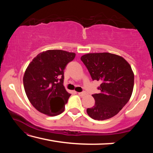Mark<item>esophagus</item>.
Returning a JSON list of instances; mask_svg holds the SVG:
<instances>
[{"label": "esophagus", "mask_w": 153, "mask_h": 153, "mask_svg": "<svg viewBox=\"0 0 153 153\" xmlns=\"http://www.w3.org/2000/svg\"><path fill=\"white\" fill-rule=\"evenodd\" d=\"M78 94L80 96V97H84L85 95H86V93L85 92H78Z\"/></svg>", "instance_id": "1"}]
</instances>
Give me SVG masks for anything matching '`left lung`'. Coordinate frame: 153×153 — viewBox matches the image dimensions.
Wrapping results in <instances>:
<instances>
[{
    "mask_svg": "<svg viewBox=\"0 0 153 153\" xmlns=\"http://www.w3.org/2000/svg\"><path fill=\"white\" fill-rule=\"evenodd\" d=\"M93 80L101 82L98 94L92 96L95 105L87 113L95 120H108L117 115L129 101L133 92L134 74L122 56L109 53H88L81 56Z\"/></svg>",
    "mask_w": 153,
    "mask_h": 153,
    "instance_id": "1",
    "label": "left lung"
}]
</instances>
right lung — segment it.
<instances>
[{
	"label": "right lung",
	"instance_id": "1",
	"mask_svg": "<svg viewBox=\"0 0 153 153\" xmlns=\"http://www.w3.org/2000/svg\"><path fill=\"white\" fill-rule=\"evenodd\" d=\"M76 53L48 50L33 59L25 69L24 86L28 100L36 110L48 116L62 113L71 94L63 86L64 69Z\"/></svg>",
	"mask_w": 153,
	"mask_h": 153
}]
</instances>
